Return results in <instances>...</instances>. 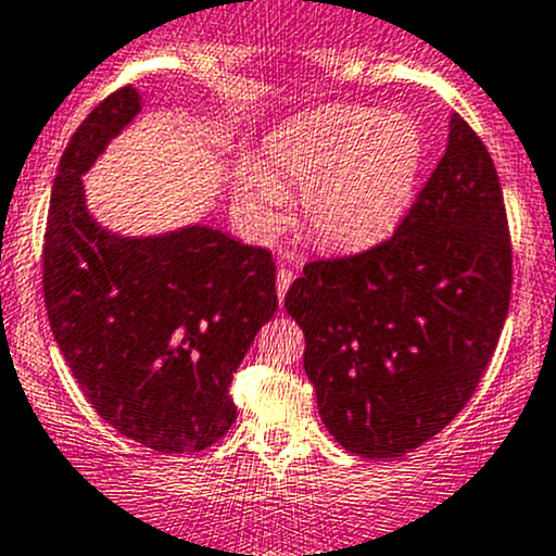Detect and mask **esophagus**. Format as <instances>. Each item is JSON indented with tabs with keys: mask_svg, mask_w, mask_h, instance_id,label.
I'll return each mask as SVG.
<instances>
[{
	"mask_svg": "<svg viewBox=\"0 0 556 556\" xmlns=\"http://www.w3.org/2000/svg\"><path fill=\"white\" fill-rule=\"evenodd\" d=\"M294 283V273L289 270V267H278L276 273V291H278V300L283 302L286 291H289V286Z\"/></svg>",
	"mask_w": 556,
	"mask_h": 556,
	"instance_id": "obj_1",
	"label": "esophagus"
}]
</instances>
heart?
I'll return each instance as SVG.
<instances>
[{"label": "heart", "mask_w": 556, "mask_h": 556, "mask_svg": "<svg viewBox=\"0 0 556 556\" xmlns=\"http://www.w3.org/2000/svg\"><path fill=\"white\" fill-rule=\"evenodd\" d=\"M265 156L280 184L252 166L241 212L256 232L276 228L286 185L302 190L304 228L339 252L384 241L410 208L427 142L419 124L381 109L333 105L267 137Z\"/></svg>", "instance_id": "heart-1"}]
</instances>
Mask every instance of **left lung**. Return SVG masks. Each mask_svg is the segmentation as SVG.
Returning <instances> with one entry per match:
<instances>
[{"label":"left lung","mask_w":556,"mask_h":556,"mask_svg":"<svg viewBox=\"0 0 556 556\" xmlns=\"http://www.w3.org/2000/svg\"><path fill=\"white\" fill-rule=\"evenodd\" d=\"M511 247L491 153L462 116L392 241L313 262L286 309L331 438L395 458L467 405L509 313Z\"/></svg>","instance_id":"left-lung-1"}]
</instances>
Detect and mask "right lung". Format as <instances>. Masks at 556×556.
Masks as SVG:
<instances>
[{
    "mask_svg": "<svg viewBox=\"0 0 556 556\" xmlns=\"http://www.w3.org/2000/svg\"><path fill=\"white\" fill-rule=\"evenodd\" d=\"M124 87L79 124L52 182L45 304L100 419L161 453L214 445L236 421L230 379L278 309L276 265L204 223L124 236L89 212L85 175L142 113Z\"/></svg>",
    "mask_w": 556,
    "mask_h": 556,
    "instance_id": "1",
    "label": "right lung"
}]
</instances>
